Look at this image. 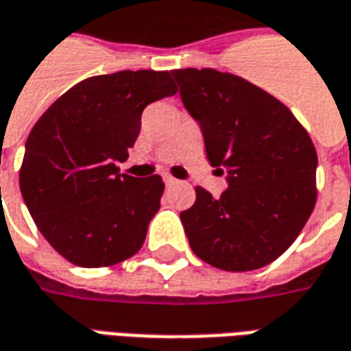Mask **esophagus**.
Here are the masks:
<instances>
[{"mask_svg": "<svg viewBox=\"0 0 351 351\" xmlns=\"http://www.w3.org/2000/svg\"><path fill=\"white\" fill-rule=\"evenodd\" d=\"M163 182L167 184V186H173V184H176V178L171 175H165L163 176Z\"/></svg>", "mask_w": 351, "mask_h": 351, "instance_id": "1", "label": "esophagus"}]
</instances>
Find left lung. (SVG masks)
I'll use <instances>...</instances> for the list:
<instances>
[{"mask_svg":"<svg viewBox=\"0 0 351 351\" xmlns=\"http://www.w3.org/2000/svg\"><path fill=\"white\" fill-rule=\"evenodd\" d=\"M184 106L201 125L207 159L228 173L215 199L195 188L180 213L195 256L226 271L268 266L295 243L317 201V152L293 112L239 75L173 70Z\"/></svg>","mask_w":351,"mask_h":351,"instance_id":"8db88e82","label":"left lung"}]
</instances>
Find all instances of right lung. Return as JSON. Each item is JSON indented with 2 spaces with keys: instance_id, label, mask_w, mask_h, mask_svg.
Masks as SVG:
<instances>
[{
  "instance_id": "1",
  "label": "right lung",
  "mask_w": 351,
  "mask_h": 351,
  "mask_svg": "<svg viewBox=\"0 0 351 351\" xmlns=\"http://www.w3.org/2000/svg\"><path fill=\"white\" fill-rule=\"evenodd\" d=\"M171 72L121 70L87 77L34 125L21 165V192L38 230L60 256L104 268L141 251L159 210V175H119L141 133L142 110L173 97Z\"/></svg>"
}]
</instances>
